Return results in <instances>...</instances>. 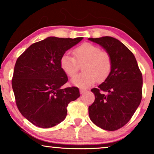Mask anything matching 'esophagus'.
Instances as JSON below:
<instances>
[{"mask_svg": "<svg viewBox=\"0 0 154 154\" xmlns=\"http://www.w3.org/2000/svg\"><path fill=\"white\" fill-rule=\"evenodd\" d=\"M86 90H84V89H80L79 90V92H80V93L81 94H84L85 93H86Z\"/></svg>", "mask_w": 154, "mask_h": 154, "instance_id": "34e87169", "label": "esophagus"}]
</instances>
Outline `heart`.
Instances as JSON below:
<instances>
[{"label": "heart", "mask_w": 154, "mask_h": 154, "mask_svg": "<svg viewBox=\"0 0 154 154\" xmlns=\"http://www.w3.org/2000/svg\"><path fill=\"white\" fill-rule=\"evenodd\" d=\"M73 55L63 54L60 59V65L69 77H74L83 63V72L72 79L74 85L87 88L93 85L97 80L101 82L109 77L112 66L111 56L108 53L92 43H85L73 50Z\"/></svg>", "instance_id": "1"}]
</instances>
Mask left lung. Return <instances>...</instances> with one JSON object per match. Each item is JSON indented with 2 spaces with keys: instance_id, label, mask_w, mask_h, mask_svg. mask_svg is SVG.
I'll return each instance as SVG.
<instances>
[{
  "instance_id": "8db88e82",
  "label": "left lung",
  "mask_w": 154,
  "mask_h": 154,
  "mask_svg": "<svg viewBox=\"0 0 154 154\" xmlns=\"http://www.w3.org/2000/svg\"><path fill=\"white\" fill-rule=\"evenodd\" d=\"M105 49L112 66L109 77L91 91L95 101L88 108L91 121L103 130L114 131L130 121L142 99L143 77L133 54L112 37L88 38Z\"/></svg>"
}]
</instances>
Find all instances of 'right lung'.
<instances>
[{"label": "right lung", "mask_w": 154, "mask_h": 154, "mask_svg": "<svg viewBox=\"0 0 154 154\" xmlns=\"http://www.w3.org/2000/svg\"><path fill=\"white\" fill-rule=\"evenodd\" d=\"M82 39L48 37L33 43L17 59L12 78L16 103L35 126L49 128L61 122L68 104L80 95L77 88H62L68 77L60 59Z\"/></svg>", "instance_id": "add662e5"}]
</instances>
